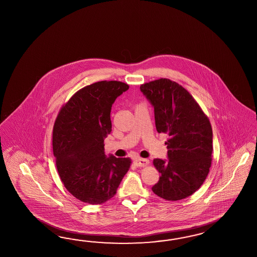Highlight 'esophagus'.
Wrapping results in <instances>:
<instances>
[{"label": "esophagus", "instance_id": "esophagus-1", "mask_svg": "<svg viewBox=\"0 0 257 257\" xmlns=\"http://www.w3.org/2000/svg\"><path fill=\"white\" fill-rule=\"evenodd\" d=\"M135 163H136V165L138 166V167H144V166H147L150 163V161L147 160V159L138 158V159L135 160Z\"/></svg>", "mask_w": 257, "mask_h": 257}]
</instances>
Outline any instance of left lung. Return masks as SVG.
Listing matches in <instances>:
<instances>
[{"label": "left lung", "mask_w": 257, "mask_h": 257, "mask_svg": "<svg viewBox=\"0 0 257 257\" xmlns=\"http://www.w3.org/2000/svg\"><path fill=\"white\" fill-rule=\"evenodd\" d=\"M140 91L154 107L157 131L169 136L168 160L153 161L161 176L152 191L164 200L185 199L200 188L211 167V123L192 95L169 79L142 84Z\"/></svg>", "instance_id": "8db88e82"}]
</instances>
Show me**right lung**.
Here are the masks:
<instances>
[{
	"mask_svg": "<svg viewBox=\"0 0 257 257\" xmlns=\"http://www.w3.org/2000/svg\"><path fill=\"white\" fill-rule=\"evenodd\" d=\"M128 89L117 81L94 82L78 91L57 115L53 130L57 172L69 193L85 203L111 199L130 168L129 158L106 156L104 151L111 106Z\"/></svg>",
	"mask_w": 257,
	"mask_h": 257,
	"instance_id": "add662e5",
	"label": "right lung"
}]
</instances>
